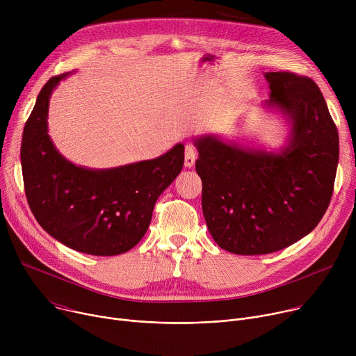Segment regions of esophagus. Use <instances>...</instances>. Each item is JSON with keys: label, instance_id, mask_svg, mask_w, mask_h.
Wrapping results in <instances>:
<instances>
[{"label": "esophagus", "instance_id": "obj_1", "mask_svg": "<svg viewBox=\"0 0 356 356\" xmlns=\"http://www.w3.org/2000/svg\"><path fill=\"white\" fill-rule=\"evenodd\" d=\"M196 161V149L191 143H187L184 146V166L186 168H193Z\"/></svg>", "mask_w": 356, "mask_h": 356}]
</instances>
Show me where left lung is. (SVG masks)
Returning a JSON list of instances; mask_svg holds the SVG:
<instances>
[{"mask_svg":"<svg viewBox=\"0 0 356 356\" xmlns=\"http://www.w3.org/2000/svg\"><path fill=\"white\" fill-rule=\"evenodd\" d=\"M261 108L288 123L277 152L251 149L217 135L193 140L203 183L202 207L213 240L241 255L270 254L309 234L334 190L339 138L316 83L291 72H266Z\"/></svg>","mask_w":356,"mask_h":356,"instance_id":"obj_1","label":"left lung"}]
</instances>
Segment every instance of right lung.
Wrapping results in <instances>:
<instances>
[{"instance_id": "1", "label": "right lung", "mask_w": 356, "mask_h": 356, "mask_svg": "<svg viewBox=\"0 0 356 356\" xmlns=\"http://www.w3.org/2000/svg\"><path fill=\"white\" fill-rule=\"evenodd\" d=\"M68 75L44 85L25 123L21 166L26 200L41 227L63 245L90 255H118L146 234L156 200L181 172L184 146L111 169L74 165L48 135L49 98Z\"/></svg>"}]
</instances>
